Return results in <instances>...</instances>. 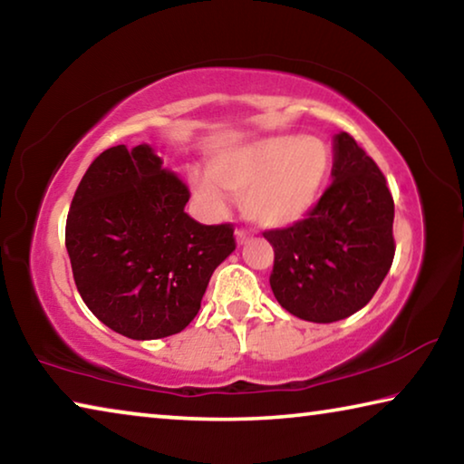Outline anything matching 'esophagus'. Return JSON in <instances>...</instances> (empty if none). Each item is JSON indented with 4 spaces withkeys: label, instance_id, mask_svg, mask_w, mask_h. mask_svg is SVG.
I'll list each match as a JSON object with an SVG mask.
<instances>
[{
    "label": "esophagus",
    "instance_id": "esophagus-1",
    "mask_svg": "<svg viewBox=\"0 0 464 464\" xmlns=\"http://www.w3.org/2000/svg\"><path fill=\"white\" fill-rule=\"evenodd\" d=\"M235 237H237V243L239 246H243V243H247L249 241V233L243 229V227H239L237 231H235Z\"/></svg>",
    "mask_w": 464,
    "mask_h": 464
}]
</instances>
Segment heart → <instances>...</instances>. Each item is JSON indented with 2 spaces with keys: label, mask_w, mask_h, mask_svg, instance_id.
<instances>
[{
  "label": "heart",
  "mask_w": 464,
  "mask_h": 464,
  "mask_svg": "<svg viewBox=\"0 0 464 464\" xmlns=\"http://www.w3.org/2000/svg\"><path fill=\"white\" fill-rule=\"evenodd\" d=\"M329 171V151L315 137H272L237 149L213 163L209 176H194L202 204L223 207V187L243 194V213L260 227H286L307 215ZM218 185L222 187L218 188Z\"/></svg>",
  "instance_id": "obj_1"
}]
</instances>
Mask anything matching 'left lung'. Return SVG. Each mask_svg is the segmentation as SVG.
<instances>
[{
    "label": "left lung",
    "instance_id": "8db88e82",
    "mask_svg": "<svg viewBox=\"0 0 464 464\" xmlns=\"http://www.w3.org/2000/svg\"><path fill=\"white\" fill-rule=\"evenodd\" d=\"M332 176L307 217L264 231L274 247V296L313 324H334L362 309L395 257L387 179L348 132L335 135Z\"/></svg>",
    "mask_w": 464,
    "mask_h": 464
}]
</instances>
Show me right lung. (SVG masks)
Masks as SVG:
<instances>
[{
  "label": "right lung",
  "mask_w": 464,
  "mask_h": 464,
  "mask_svg": "<svg viewBox=\"0 0 464 464\" xmlns=\"http://www.w3.org/2000/svg\"><path fill=\"white\" fill-rule=\"evenodd\" d=\"M178 174L149 145H116L85 171L65 225L83 303L130 340L179 334L200 309L208 280L235 249L233 225H202Z\"/></svg>",
  "instance_id": "right-lung-1"
}]
</instances>
